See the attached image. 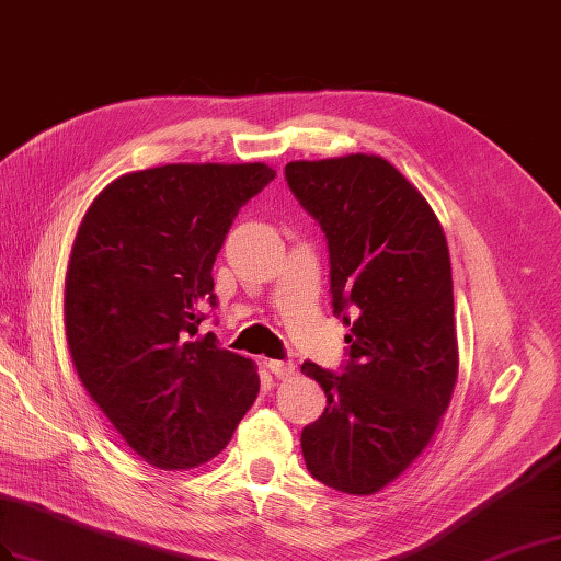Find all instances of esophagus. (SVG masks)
<instances>
[{"instance_id":"34e87169","label":"esophagus","mask_w":561,"mask_h":561,"mask_svg":"<svg viewBox=\"0 0 561 561\" xmlns=\"http://www.w3.org/2000/svg\"><path fill=\"white\" fill-rule=\"evenodd\" d=\"M267 369L275 375L277 379H289L294 375L296 365L291 360H267Z\"/></svg>"}]
</instances>
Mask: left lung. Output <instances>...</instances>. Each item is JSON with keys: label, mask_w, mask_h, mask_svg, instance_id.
Segmentation results:
<instances>
[{"label": "left lung", "mask_w": 561, "mask_h": 561, "mask_svg": "<svg viewBox=\"0 0 561 561\" xmlns=\"http://www.w3.org/2000/svg\"><path fill=\"white\" fill-rule=\"evenodd\" d=\"M284 178L322 229L332 312L351 327L341 375L300 367L327 396L300 448L312 479L371 495L426 448L455 389L448 243L424 196L379 156L294 161Z\"/></svg>", "instance_id": "obj_1"}]
</instances>
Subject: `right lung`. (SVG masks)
Returning <instances> with one entry per match:
<instances>
[{
  "label": "right lung",
  "mask_w": 561,
  "mask_h": 561,
  "mask_svg": "<svg viewBox=\"0 0 561 561\" xmlns=\"http://www.w3.org/2000/svg\"><path fill=\"white\" fill-rule=\"evenodd\" d=\"M265 163L161 165L111 182L84 213L66 275V339L84 389L158 469L208 462L261 389L201 322L213 263ZM218 324V322H213Z\"/></svg>",
  "instance_id": "right-lung-1"
}]
</instances>
